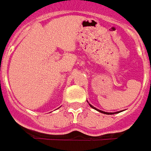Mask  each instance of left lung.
<instances>
[{"instance_id":"1","label":"left lung","mask_w":151,"mask_h":151,"mask_svg":"<svg viewBox=\"0 0 151 151\" xmlns=\"http://www.w3.org/2000/svg\"><path fill=\"white\" fill-rule=\"evenodd\" d=\"M89 105H90V106H91V107H92L93 109H96V110H98V111H99V112H101V113H104V114H106V115H113V114H115V113H116V114H117V113H119V111H118V112H114V113H108V112H104V111H102V110H100V109H96L95 107H93V105H91L90 104H89Z\"/></svg>"}]
</instances>
